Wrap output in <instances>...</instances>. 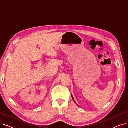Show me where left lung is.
Listing matches in <instances>:
<instances>
[{
    "instance_id": "obj_1",
    "label": "left lung",
    "mask_w": 128,
    "mask_h": 128,
    "mask_svg": "<svg viewBox=\"0 0 128 128\" xmlns=\"http://www.w3.org/2000/svg\"><path fill=\"white\" fill-rule=\"evenodd\" d=\"M72 100H74V101L75 102V103L77 104V103H76V102H75V100H74V98H73V96H72ZM77 105H78V104H77Z\"/></svg>"
}]
</instances>
